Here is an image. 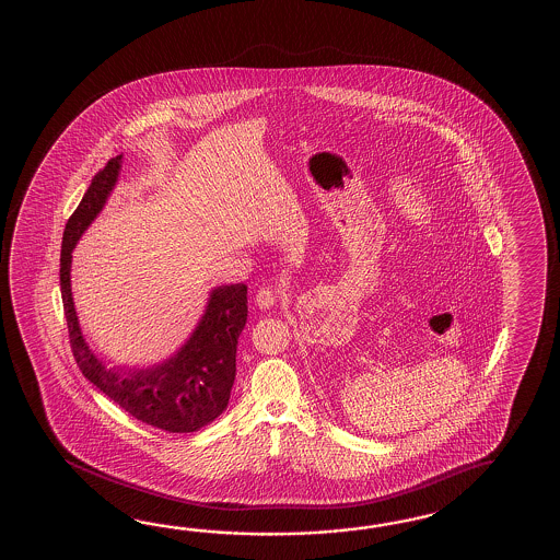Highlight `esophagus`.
Returning a JSON list of instances; mask_svg holds the SVG:
<instances>
[{"instance_id": "esophagus-1", "label": "esophagus", "mask_w": 560, "mask_h": 560, "mask_svg": "<svg viewBox=\"0 0 560 560\" xmlns=\"http://www.w3.org/2000/svg\"><path fill=\"white\" fill-rule=\"evenodd\" d=\"M278 300H280V290H276V288H260L256 292V306L258 308H272Z\"/></svg>"}]
</instances>
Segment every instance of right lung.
Listing matches in <instances>:
<instances>
[{"label": "right lung", "instance_id": "obj_1", "mask_svg": "<svg viewBox=\"0 0 560 560\" xmlns=\"http://www.w3.org/2000/svg\"><path fill=\"white\" fill-rule=\"evenodd\" d=\"M121 154L95 174L61 240L60 285L73 358L88 381L138 420L166 432H196L226 410L236 378L238 336L248 318V285H218L188 342L152 369H107L84 340L73 308L72 250L118 182Z\"/></svg>", "mask_w": 560, "mask_h": 560}]
</instances>
